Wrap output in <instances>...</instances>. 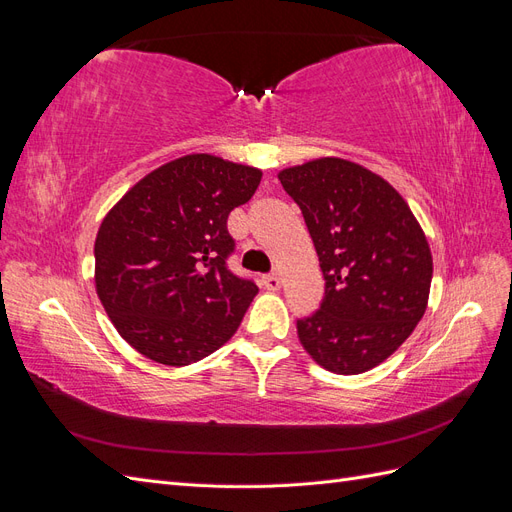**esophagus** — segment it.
I'll return each instance as SVG.
<instances>
[{"instance_id":"34e87169","label":"esophagus","mask_w":512,"mask_h":512,"mask_svg":"<svg viewBox=\"0 0 512 512\" xmlns=\"http://www.w3.org/2000/svg\"><path fill=\"white\" fill-rule=\"evenodd\" d=\"M262 286L275 292V290H280L282 282H280V277H277V273H269V275H262Z\"/></svg>"}]
</instances>
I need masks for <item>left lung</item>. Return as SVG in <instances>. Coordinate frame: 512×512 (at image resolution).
I'll return each instance as SVG.
<instances>
[{
    "label": "left lung",
    "mask_w": 512,
    "mask_h": 512,
    "mask_svg": "<svg viewBox=\"0 0 512 512\" xmlns=\"http://www.w3.org/2000/svg\"><path fill=\"white\" fill-rule=\"evenodd\" d=\"M324 275L318 312L297 320L312 359L354 376L380 365L423 318L433 260L423 228L391 183L371 170L320 158L282 170Z\"/></svg>",
    "instance_id": "obj_1"
}]
</instances>
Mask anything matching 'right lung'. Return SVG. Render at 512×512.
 Masks as SVG:
<instances>
[{
  "label": "right lung",
  "instance_id": "obj_1",
  "mask_svg": "<svg viewBox=\"0 0 512 512\" xmlns=\"http://www.w3.org/2000/svg\"><path fill=\"white\" fill-rule=\"evenodd\" d=\"M258 168L192 153L153 170L106 213L96 290L126 342L183 367L235 335L258 286L226 265L230 211L258 188Z\"/></svg>",
  "mask_w": 512,
  "mask_h": 512
}]
</instances>
